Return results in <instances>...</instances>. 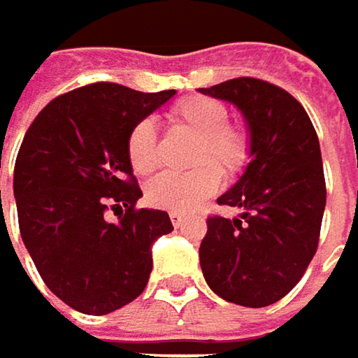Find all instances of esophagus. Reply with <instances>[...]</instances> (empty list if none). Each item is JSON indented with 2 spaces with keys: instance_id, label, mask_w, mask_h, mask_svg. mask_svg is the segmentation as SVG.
I'll return each mask as SVG.
<instances>
[{
  "instance_id": "obj_1",
  "label": "esophagus",
  "mask_w": 358,
  "mask_h": 358,
  "mask_svg": "<svg viewBox=\"0 0 358 358\" xmlns=\"http://www.w3.org/2000/svg\"><path fill=\"white\" fill-rule=\"evenodd\" d=\"M170 220H172V224L176 226V228H180L184 222H186V215H182V213H176V211H172L170 213Z\"/></svg>"
}]
</instances>
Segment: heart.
Masks as SVG:
<instances>
[{
  "label": "heart",
  "instance_id": "heart-1",
  "mask_svg": "<svg viewBox=\"0 0 358 358\" xmlns=\"http://www.w3.org/2000/svg\"><path fill=\"white\" fill-rule=\"evenodd\" d=\"M170 124L199 138L192 153V172L159 174L147 184L153 207L190 213L211 196L224 176H236L250 159V134L243 124L228 122V109L213 97H186L170 111ZM128 162L136 174H149L159 164L157 134L149 120L138 122L128 134Z\"/></svg>",
  "mask_w": 358,
  "mask_h": 358
}]
</instances>
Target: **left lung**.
Returning a JSON list of instances; mask_svg holds the SVG:
<instances>
[{"label": "left lung", "instance_id": "obj_1", "mask_svg": "<svg viewBox=\"0 0 358 358\" xmlns=\"http://www.w3.org/2000/svg\"><path fill=\"white\" fill-rule=\"evenodd\" d=\"M243 113L250 162L217 203L238 217H209L199 259L209 288L228 303L267 307L286 296L309 267L325 209L317 132L284 89L234 78L199 89Z\"/></svg>", "mask_w": 358, "mask_h": 358}]
</instances>
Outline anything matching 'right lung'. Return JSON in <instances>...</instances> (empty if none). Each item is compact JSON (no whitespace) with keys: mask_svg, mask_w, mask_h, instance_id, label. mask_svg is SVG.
I'll return each instance as SVG.
<instances>
[{"mask_svg":"<svg viewBox=\"0 0 358 358\" xmlns=\"http://www.w3.org/2000/svg\"><path fill=\"white\" fill-rule=\"evenodd\" d=\"M174 95L95 83L47 103L24 134L14 168L20 234L47 288L80 313L132 303L153 243L174 230L166 211L136 209L143 192L126 149L130 130ZM109 204L117 222L105 220Z\"/></svg>","mask_w":358,"mask_h":358,"instance_id":"1","label":"right lung"}]
</instances>
